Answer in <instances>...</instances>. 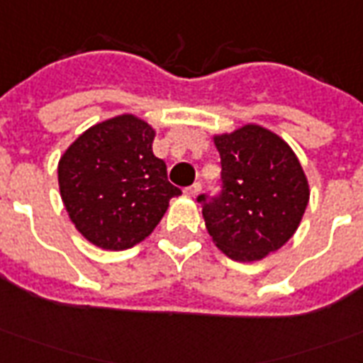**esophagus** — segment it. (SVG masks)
Listing matches in <instances>:
<instances>
[{
  "mask_svg": "<svg viewBox=\"0 0 363 363\" xmlns=\"http://www.w3.org/2000/svg\"><path fill=\"white\" fill-rule=\"evenodd\" d=\"M199 191H201V184H199V182H195V184L189 185V187L185 189V193H187L189 197H195V195H199Z\"/></svg>",
  "mask_w": 363,
  "mask_h": 363,
  "instance_id": "obj_1",
  "label": "esophagus"
}]
</instances>
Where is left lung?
Wrapping results in <instances>:
<instances>
[{"label":"left lung","instance_id":"8db88e82","mask_svg":"<svg viewBox=\"0 0 363 363\" xmlns=\"http://www.w3.org/2000/svg\"><path fill=\"white\" fill-rule=\"evenodd\" d=\"M220 152V191L201 193L203 216L216 247L236 261H257L292 238L309 201L306 174L279 135L245 125L214 137Z\"/></svg>","mask_w":363,"mask_h":363}]
</instances>
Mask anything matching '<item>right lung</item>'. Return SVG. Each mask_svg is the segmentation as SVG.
<instances>
[{
  "label": "right lung",
  "mask_w": 363,
  "mask_h": 363,
  "mask_svg": "<svg viewBox=\"0 0 363 363\" xmlns=\"http://www.w3.org/2000/svg\"><path fill=\"white\" fill-rule=\"evenodd\" d=\"M155 129L135 116L96 123L57 166L63 205L89 242L121 251L143 242L182 189L168 182L166 162L152 155Z\"/></svg>",
  "instance_id": "add662e5"
}]
</instances>
